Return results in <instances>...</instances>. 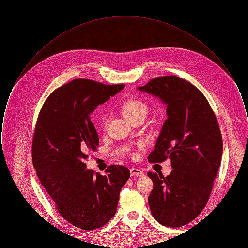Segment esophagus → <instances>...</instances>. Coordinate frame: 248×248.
I'll list each match as a JSON object with an SVG mask.
<instances>
[{
  "instance_id": "34e87169",
  "label": "esophagus",
  "mask_w": 248,
  "mask_h": 248,
  "mask_svg": "<svg viewBox=\"0 0 248 248\" xmlns=\"http://www.w3.org/2000/svg\"><path fill=\"white\" fill-rule=\"evenodd\" d=\"M130 173H131V176H139V177H142V176H144L143 171L140 170V168L132 167V168L130 169Z\"/></svg>"
}]
</instances>
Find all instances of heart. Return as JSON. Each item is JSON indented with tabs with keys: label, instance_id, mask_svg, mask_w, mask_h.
<instances>
[{
	"label": "heart",
	"instance_id": "b5f03b06",
	"mask_svg": "<svg viewBox=\"0 0 248 248\" xmlns=\"http://www.w3.org/2000/svg\"><path fill=\"white\" fill-rule=\"evenodd\" d=\"M122 115L129 122L136 119L146 117L149 112L148 105L139 98H129L121 105Z\"/></svg>",
	"mask_w": 248,
	"mask_h": 248
}]
</instances>
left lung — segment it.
Listing matches in <instances>:
<instances>
[{"mask_svg":"<svg viewBox=\"0 0 248 248\" xmlns=\"http://www.w3.org/2000/svg\"><path fill=\"white\" fill-rule=\"evenodd\" d=\"M142 92L159 97L167 119L148 160H171V174L149 172L154 189L149 204L154 218L166 227L188 224L209 199L222 157V137L205 96L193 84L174 75L152 79Z\"/></svg>","mask_w":248,"mask_h":248,"instance_id":"8db88e82","label":"left lung"}]
</instances>
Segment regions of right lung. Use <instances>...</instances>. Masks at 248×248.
<instances>
[{"label":"right lung","instance_id":"right-lung-1","mask_svg":"<svg viewBox=\"0 0 248 248\" xmlns=\"http://www.w3.org/2000/svg\"><path fill=\"white\" fill-rule=\"evenodd\" d=\"M124 87L75 79L48 96L37 119L32 140L37 176L60 216L79 229L94 230L113 217L130 177L123 165H109L102 176L84 163L99 145L90 114Z\"/></svg>","mask_w":248,"mask_h":248}]
</instances>
